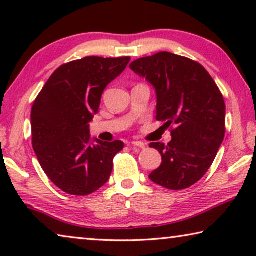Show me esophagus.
Returning <instances> with one entry per match:
<instances>
[{
  "label": "esophagus",
  "instance_id": "1",
  "mask_svg": "<svg viewBox=\"0 0 256 256\" xmlns=\"http://www.w3.org/2000/svg\"><path fill=\"white\" fill-rule=\"evenodd\" d=\"M130 146H138V148H141V149L146 148V144L141 141H132V142H130Z\"/></svg>",
  "mask_w": 256,
  "mask_h": 256
}]
</instances>
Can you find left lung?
Here are the masks:
<instances>
[{"instance_id":"1","label":"left lung","mask_w":256,"mask_h":256,"mask_svg":"<svg viewBox=\"0 0 256 256\" xmlns=\"http://www.w3.org/2000/svg\"><path fill=\"white\" fill-rule=\"evenodd\" d=\"M132 71L155 87L158 121L170 127L172 138L152 142L162 164L149 178L169 190H184L200 180L225 138V101L202 65L171 52L136 59Z\"/></svg>"}]
</instances>
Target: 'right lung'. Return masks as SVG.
<instances>
[{"instance_id":"right-lung-1","label":"right lung","mask_w":256,"mask_h":256,"mask_svg":"<svg viewBox=\"0 0 256 256\" xmlns=\"http://www.w3.org/2000/svg\"><path fill=\"white\" fill-rule=\"evenodd\" d=\"M130 57L90 56L56 70L31 108L32 146L42 169L62 191L93 194L106 184L121 141L102 142L90 135L104 90L120 76Z\"/></svg>"}]
</instances>
